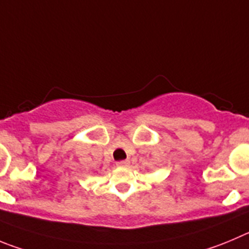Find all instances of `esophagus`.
<instances>
[{"instance_id": "obj_1", "label": "esophagus", "mask_w": 249, "mask_h": 249, "mask_svg": "<svg viewBox=\"0 0 249 249\" xmlns=\"http://www.w3.org/2000/svg\"><path fill=\"white\" fill-rule=\"evenodd\" d=\"M130 164V162L127 160H124V161H118L117 166L118 167H127Z\"/></svg>"}]
</instances>
